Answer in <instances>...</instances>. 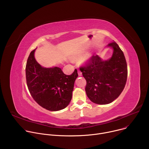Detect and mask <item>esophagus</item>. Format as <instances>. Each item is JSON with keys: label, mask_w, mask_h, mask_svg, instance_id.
Instances as JSON below:
<instances>
[{"label": "esophagus", "mask_w": 149, "mask_h": 149, "mask_svg": "<svg viewBox=\"0 0 149 149\" xmlns=\"http://www.w3.org/2000/svg\"><path fill=\"white\" fill-rule=\"evenodd\" d=\"M78 74L79 76H81L82 75V72L79 70H78Z\"/></svg>", "instance_id": "34e87169"}]
</instances>
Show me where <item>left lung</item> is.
Returning <instances> with one entry per match:
<instances>
[{"instance_id":"obj_1","label":"left lung","mask_w":149,"mask_h":149,"mask_svg":"<svg viewBox=\"0 0 149 149\" xmlns=\"http://www.w3.org/2000/svg\"><path fill=\"white\" fill-rule=\"evenodd\" d=\"M107 48L113 50L111 56L103 60L93 55L87 65L79 68L87 81L86 92L88 98L97 104H108L123 91L127 78V66L123 52L115 42Z\"/></svg>"}]
</instances>
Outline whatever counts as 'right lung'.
Returning <instances> with one entry per match:
<instances>
[{
  "mask_svg": "<svg viewBox=\"0 0 149 149\" xmlns=\"http://www.w3.org/2000/svg\"><path fill=\"white\" fill-rule=\"evenodd\" d=\"M35 50L30 53L26 65V83L32 97L48 110L65 109L72 99L74 82L78 76L77 70L67 75L59 67H42L35 59Z\"/></svg>",
  "mask_w": 149,
  "mask_h": 149,
  "instance_id": "obj_1",
  "label": "right lung"
}]
</instances>
